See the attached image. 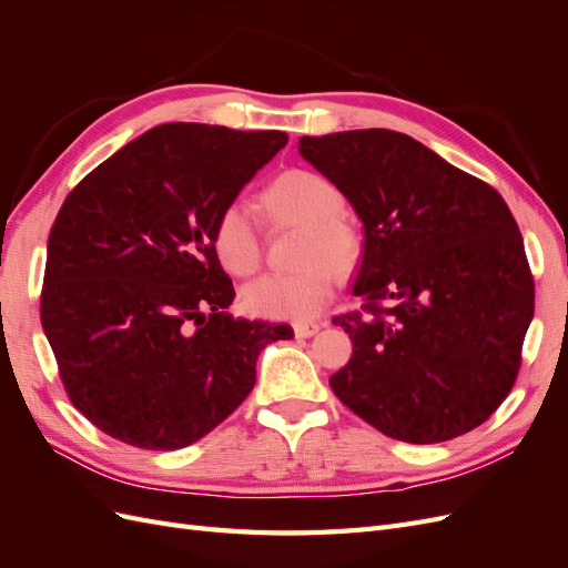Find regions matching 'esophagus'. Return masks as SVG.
<instances>
[{"instance_id":"esophagus-1","label":"esophagus","mask_w":568,"mask_h":568,"mask_svg":"<svg viewBox=\"0 0 568 568\" xmlns=\"http://www.w3.org/2000/svg\"><path fill=\"white\" fill-rule=\"evenodd\" d=\"M320 329H322V322H301V324L294 326V334H296L298 338H311V336H315Z\"/></svg>"}]
</instances>
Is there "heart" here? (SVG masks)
Listing matches in <instances>:
<instances>
[{
  "label": "heart",
  "mask_w": 568,
  "mask_h": 568,
  "mask_svg": "<svg viewBox=\"0 0 568 568\" xmlns=\"http://www.w3.org/2000/svg\"><path fill=\"white\" fill-rule=\"evenodd\" d=\"M267 215L280 225L305 230L296 272H270L244 288V303L257 317L305 322L332 301L336 274L351 272L363 253L355 222L341 213V192L313 170H286L261 196ZM213 244L220 263L236 277L261 267V227L242 201H232L215 220Z\"/></svg>",
  "instance_id": "heart-1"
}]
</instances>
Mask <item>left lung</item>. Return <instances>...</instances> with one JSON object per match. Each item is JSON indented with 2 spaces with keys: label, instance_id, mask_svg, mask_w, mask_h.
Masks as SVG:
<instances>
[{
  "label": "left lung",
  "instance_id": "1",
  "mask_svg": "<svg viewBox=\"0 0 568 568\" xmlns=\"http://www.w3.org/2000/svg\"><path fill=\"white\" fill-rule=\"evenodd\" d=\"M301 156L365 227L353 341L329 386L405 443H443L484 424L509 395L532 320L524 239L490 184L393 130L301 136Z\"/></svg>",
  "mask_w": 568,
  "mask_h": 568
}]
</instances>
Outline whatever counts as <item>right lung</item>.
<instances>
[{"mask_svg":"<svg viewBox=\"0 0 568 568\" xmlns=\"http://www.w3.org/2000/svg\"><path fill=\"white\" fill-rule=\"evenodd\" d=\"M288 134L165 123L97 165L51 225L40 303L71 403L144 450H180L255 386L286 324L234 320L215 220Z\"/></svg>","mask_w":568,"mask_h":568,"instance_id":"1","label":"right lung"}]
</instances>
